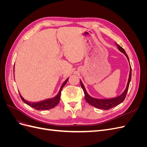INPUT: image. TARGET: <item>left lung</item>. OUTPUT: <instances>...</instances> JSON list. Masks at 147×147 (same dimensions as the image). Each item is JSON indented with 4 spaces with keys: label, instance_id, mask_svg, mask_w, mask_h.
Instances as JSON below:
<instances>
[{
    "label": "left lung",
    "instance_id": "1",
    "mask_svg": "<svg viewBox=\"0 0 147 147\" xmlns=\"http://www.w3.org/2000/svg\"><path fill=\"white\" fill-rule=\"evenodd\" d=\"M115 44H116V45L118 47V50L119 51H121V53H123V54L126 56V57H127V59L129 61V57L126 54V51H124V49L121 46H119L118 44H117V43H115ZM129 66H130V71H129V78H128L126 88L121 95L117 97H115V98L107 99H96V98H94V97H91L86 91L85 88H84V84H83L82 80H80L81 86L83 90L84 94V99H85L86 101L89 104H90L91 105L94 107H96L97 109H102V110H109V109H110L113 107H115L117 106L119 104H121V102H123L124 101V99H125L127 92L128 91L129 86V83L131 82V67L130 63H129Z\"/></svg>",
    "mask_w": 147,
    "mask_h": 147
}]
</instances>
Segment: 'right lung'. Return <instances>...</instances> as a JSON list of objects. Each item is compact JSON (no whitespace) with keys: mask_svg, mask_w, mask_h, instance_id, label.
I'll use <instances>...</instances> for the list:
<instances>
[{"mask_svg":"<svg viewBox=\"0 0 147 147\" xmlns=\"http://www.w3.org/2000/svg\"><path fill=\"white\" fill-rule=\"evenodd\" d=\"M14 69H15V68H14ZM13 71H14V70H13ZM68 79H69V78L66 80L63 83V84H62V86L60 88V90L58 92V94H57L55 97H53V98L46 99V100H44L43 101H40V102H30L26 100L23 98V96H22L20 93V97H21L22 100H23L25 104H26L27 105H28L29 106L31 107H32V108L36 109V110H49V109H53L59 104V100H60L61 91H62V90H63V87L65 86V84H66V83L67 82Z\"/></svg>","mask_w":147,"mask_h":147,"instance_id":"right-lung-1","label":"right lung"}]
</instances>
